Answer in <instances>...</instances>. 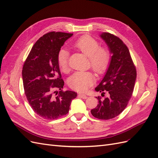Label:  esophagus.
I'll list each match as a JSON object with an SVG mask.
<instances>
[{"instance_id": "esophagus-1", "label": "esophagus", "mask_w": 158, "mask_h": 158, "mask_svg": "<svg viewBox=\"0 0 158 158\" xmlns=\"http://www.w3.org/2000/svg\"><path fill=\"white\" fill-rule=\"evenodd\" d=\"M78 96L79 97V98H82V99H86L87 98V96L86 95L83 94H79Z\"/></svg>"}]
</instances>
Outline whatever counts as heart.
Instances as JSON below:
<instances>
[{
    "instance_id": "heart-1",
    "label": "heart",
    "mask_w": 158,
    "mask_h": 158,
    "mask_svg": "<svg viewBox=\"0 0 158 158\" xmlns=\"http://www.w3.org/2000/svg\"><path fill=\"white\" fill-rule=\"evenodd\" d=\"M73 46L89 57V64L96 73H103L110 63V52L106 48L99 47V42L90 35H83L74 43ZM69 52L61 48L57 53V63L60 69L67 73ZM95 81L94 74L90 71H77L68 80V85L71 89L78 91H85L93 85Z\"/></svg>"
}]
</instances>
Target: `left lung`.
Here are the masks:
<instances>
[{
  "label": "left lung",
  "mask_w": 158,
  "mask_h": 158,
  "mask_svg": "<svg viewBox=\"0 0 158 158\" xmlns=\"http://www.w3.org/2000/svg\"><path fill=\"white\" fill-rule=\"evenodd\" d=\"M109 48L111 57L110 65L102 81L95 90L103 96L98 99L97 107L91 110V114L99 119H110L122 112L132 95L136 80V69L127 46L119 38L109 33L100 35Z\"/></svg>",
  "instance_id": "1"
}]
</instances>
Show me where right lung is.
<instances>
[{
	"label": "right lung",
	"instance_id": "add662e5",
	"mask_svg": "<svg viewBox=\"0 0 158 158\" xmlns=\"http://www.w3.org/2000/svg\"><path fill=\"white\" fill-rule=\"evenodd\" d=\"M72 36L54 31L44 35L24 63L22 76L27 99L36 114L45 119H56L68 114L71 101L77 95L74 91H63L64 81L57 63L59 51ZM54 88L60 90L54 93L55 96L52 95Z\"/></svg>",
	"mask_w": 158,
	"mask_h": 158
}]
</instances>
